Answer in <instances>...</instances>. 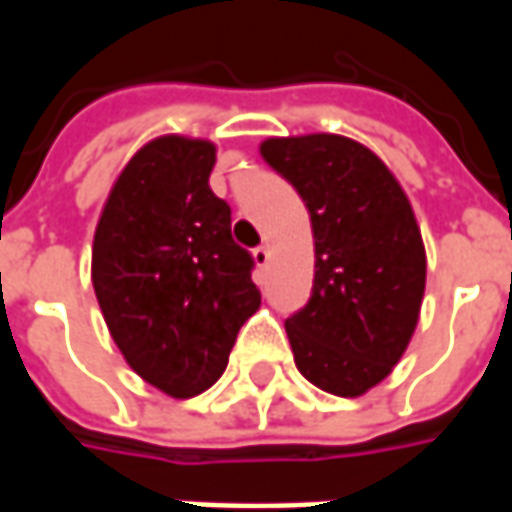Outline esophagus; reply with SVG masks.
I'll return each instance as SVG.
<instances>
[{"mask_svg":"<svg viewBox=\"0 0 512 512\" xmlns=\"http://www.w3.org/2000/svg\"><path fill=\"white\" fill-rule=\"evenodd\" d=\"M252 257H255V263L260 268L268 266V260H271V252H268V246H257L255 252H252Z\"/></svg>","mask_w":512,"mask_h":512,"instance_id":"34e87169","label":"esophagus"}]
</instances>
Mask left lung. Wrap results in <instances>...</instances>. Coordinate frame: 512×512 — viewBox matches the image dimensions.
Listing matches in <instances>:
<instances>
[{
  "mask_svg": "<svg viewBox=\"0 0 512 512\" xmlns=\"http://www.w3.org/2000/svg\"><path fill=\"white\" fill-rule=\"evenodd\" d=\"M260 153L307 205L310 301L288 329L299 373L323 392L365 395L400 362L425 293V246L395 175L348 136L266 139Z\"/></svg>",
  "mask_w": 512,
  "mask_h": 512,
  "instance_id": "1",
  "label": "left lung"
}]
</instances>
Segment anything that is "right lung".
Wrapping results in <instances>:
<instances>
[{
  "instance_id": "add662e5",
  "label": "right lung",
  "mask_w": 512,
  "mask_h": 512,
  "mask_svg": "<svg viewBox=\"0 0 512 512\" xmlns=\"http://www.w3.org/2000/svg\"><path fill=\"white\" fill-rule=\"evenodd\" d=\"M216 147L158 136L120 172L93 241V288L134 373L172 397L222 376L260 307L255 260L208 186Z\"/></svg>"
}]
</instances>
